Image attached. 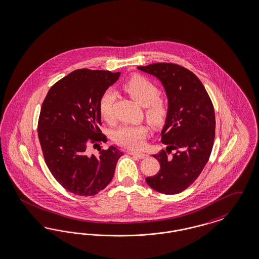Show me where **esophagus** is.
I'll use <instances>...</instances> for the list:
<instances>
[{
	"instance_id": "obj_1",
	"label": "esophagus",
	"mask_w": 259,
	"mask_h": 259,
	"mask_svg": "<svg viewBox=\"0 0 259 259\" xmlns=\"http://www.w3.org/2000/svg\"><path fill=\"white\" fill-rule=\"evenodd\" d=\"M130 154L139 158H145L148 157L147 154H145V153H140V152H130Z\"/></svg>"
}]
</instances>
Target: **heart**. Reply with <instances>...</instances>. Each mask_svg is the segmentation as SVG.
<instances>
[{
	"label": "heart",
	"instance_id": "heart-1",
	"mask_svg": "<svg viewBox=\"0 0 259 259\" xmlns=\"http://www.w3.org/2000/svg\"><path fill=\"white\" fill-rule=\"evenodd\" d=\"M122 90L138 104L145 107V118L153 127L159 128L165 124L170 113L168 101L158 96L159 90L155 83L142 75L135 74L124 81ZM115 99V94L108 91L100 100L99 111L101 119L106 123H112L114 120ZM147 135L148 127L144 124H124L113 133L112 138L119 146L136 150L144 146Z\"/></svg>",
	"mask_w": 259,
	"mask_h": 259
}]
</instances>
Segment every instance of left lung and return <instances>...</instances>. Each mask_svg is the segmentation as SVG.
<instances>
[{
    "instance_id": "1",
    "label": "left lung",
    "mask_w": 259,
    "mask_h": 259,
    "mask_svg": "<svg viewBox=\"0 0 259 259\" xmlns=\"http://www.w3.org/2000/svg\"><path fill=\"white\" fill-rule=\"evenodd\" d=\"M138 69L158 77L167 95L168 119L161 132V150L153 157L160 169L146 183L155 191L176 194L198 178L214 145L215 119L212 101L199 78L173 63H158ZM172 150L176 153L171 156Z\"/></svg>"
}]
</instances>
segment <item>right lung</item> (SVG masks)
Wrapping results in <instances>:
<instances>
[{
  "label": "right lung",
  "instance_id": "right-lung-1",
  "mask_svg": "<svg viewBox=\"0 0 259 259\" xmlns=\"http://www.w3.org/2000/svg\"><path fill=\"white\" fill-rule=\"evenodd\" d=\"M120 72L80 68L60 79L48 91L37 124L45 163L67 191L82 196L99 193L111 182L123 153L116 147L98 149L90 156L88 146L106 140L101 133L99 103Z\"/></svg>",
  "mask_w": 259,
  "mask_h": 259
}]
</instances>
